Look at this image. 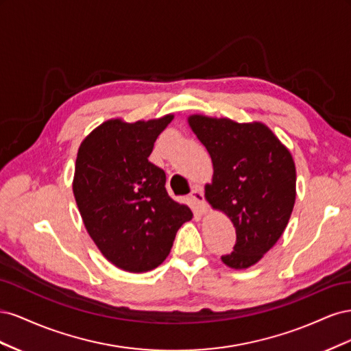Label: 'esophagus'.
Segmentation results:
<instances>
[{
	"label": "esophagus",
	"mask_w": 351,
	"mask_h": 351,
	"mask_svg": "<svg viewBox=\"0 0 351 351\" xmlns=\"http://www.w3.org/2000/svg\"><path fill=\"white\" fill-rule=\"evenodd\" d=\"M190 197H192V199L196 202V204H197V208H199V210H200V214H206L209 206H208V204H206V200H205L204 192H202V189H200V187H195V189L192 190V193H190Z\"/></svg>",
	"instance_id": "obj_1"
}]
</instances>
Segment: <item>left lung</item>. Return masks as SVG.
Listing matches in <instances>:
<instances>
[{
    "mask_svg": "<svg viewBox=\"0 0 351 351\" xmlns=\"http://www.w3.org/2000/svg\"><path fill=\"white\" fill-rule=\"evenodd\" d=\"M189 125L214 165L205 186L210 206L236 227L234 250L221 256L232 269L259 262L289 224L295 200V165L290 151L262 123L190 115Z\"/></svg>",
    "mask_w": 351,
    "mask_h": 351,
    "instance_id": "left-lung-1",
    "label": "left lung"
}]
</instances>
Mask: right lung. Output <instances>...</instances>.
Here are the masks:
<instances>
[{
	"label": "right lung",
	"instance_id": "right-lung-1",
	"mask_svg": "<svg viewBox=\"0 0 351 351\" xmlns=\"http://www.w3.org/2000/svg\"><path fill=\"white\" fill-rule=\"evenodd\" d=\"M173 114L149 121L112 119L82 142L73 193L83 224L117 268L147 272L161 265L178 228L193 217L168 196L164 169L149 162L156 137Z\"/></svg>",
	"mask_w": 351,
	"mask_h": 351
}]
</instances>
